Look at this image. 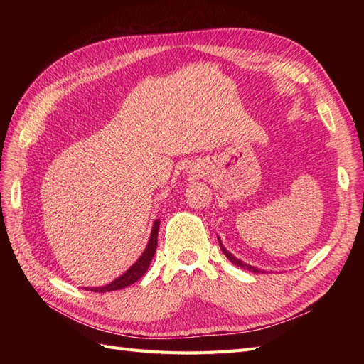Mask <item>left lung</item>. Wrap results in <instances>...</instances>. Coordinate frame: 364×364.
Returning a JSON list of instances; mask_svg holds the SVG:
<instances>
[{
	"label": "left lung",
	"mask_w": 364,
	"mask_h": 364,
	"mask_svg": "<svg viewBox=\"0 0 364 364\" xmlns=\"http://www.w3.org/2000/svg\"><path fill=\"white\" fill-rule=\"evenodd\" d=\"M217 238H218V237H217ZM218 245H220V247H222V250H223V253L226 255V258H228L230 262H232V264H235L237 267H241V269H245V270H250V272H253V273H259V272H261V270H258L257 267H252V266H249V264H246V262H243L241 259L235 258V257L232 255V253L228 252V250L225 249V246L222 245V240H220V238H218Z\"/></svg>",
	"instance_id": "8db88e82"
}]
</instances>
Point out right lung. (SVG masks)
<instances>
[{"instance_id":"add662e5","label":"right lung","mask_w":364,"mask_h":364,"mask_svg":"<svg viewBox=\"0 0 364 364\" xmlns=\"http://www.w3.org/2000/svg\"><path fill=\"white\" fill-rule=\"evenodd\" d=\"M159 220H155V223H153V229H151V234H150V240H149V245L146 247V250L142 252V255L139 257V259L124 274H121L119 278H117L115 281H112L111 284L105 285V287H86L85 290H90V291H95V293H106V291H115V290H121L124 287H129V285L135 284L139 278L144 277V273L147 272V269L150 267V262L153 259V255H155L156 252V246H158V230H159Z\"/></svg>"}]
</instances>
